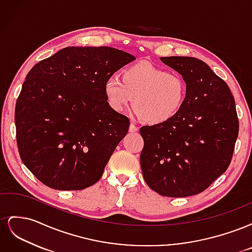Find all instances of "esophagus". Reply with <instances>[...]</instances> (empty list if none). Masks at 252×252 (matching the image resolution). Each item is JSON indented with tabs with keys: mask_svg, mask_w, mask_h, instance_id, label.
<instances>
[{
	"mask_svg": "<svg viewBox=\"0 0 252 252\" xmlns=\"http://www.w3.org/2000/svg\"><path fill=\"white\" fill-rule=\"evenodd\" d=\"M138 130H139V128H138V126H135V124L131 123L130 126H129V131L130 132H136Z\"/></svg>",
	"mask_w": 252,
	"mask_h": 252,
	"instance_id": "esophagus-1",
	"label": "esophagus"
}]
</instances>
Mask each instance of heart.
Instances as JSON below:
<instances>
[{
    "instance_id": "1",
    "label": "heart",
    "mask_w": 252,
    "mask_h": 252,
    "mask_svg": "<svg viewBox=\"0 0 252 252\" xmlns=\"http://www.w3.org/2000/svg\"><path fill=\"white\" fill-rule=\"evenodd\" d=\"M104 94L114 111H123L131 104L145 124L159 125L173 119L185 103L187 83L180 73L169 72L148 63L129 66L121 80L105 81Z\"/></svg>"
}]
</instances>
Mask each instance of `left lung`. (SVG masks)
<instances>
[{
	"instance_id": "left-lung-1",
	"label": "left lung",
	"mask_w": 252,
	"mask_h": 252,
	"mask_svg": "<svg viewBox=\"0 0 252 252\" xmlns=\"http://www.w3.org/2000/svg\"><path fill=\"white\" fill-rule=\"evenodd\" d=\"M161 61L185 79L187 94L173 119L140 129L143 177L161 195H194L207 189L231 162L239 134L234 98L225 81L203 61L191 57Z\"/></svg>"
}]
</instances>
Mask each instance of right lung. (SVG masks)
<instances>
[{"label": "right lung", "instance_id": "1", "mask_svg": "<svg viewBox=\"0 0 252 252\" xmlns=\"http://www.w3.org/2000/svg\"><path fill=\"white\" fill-rule=\"evenodd\" d=\"M134 60L112 47H66L30 69L16 104L17 144L44 185L82 190L101 179L130 124L108 105L104 84Z\"/></svg>", "mask_w": 252, "mask_h": 252}]
</instances>
